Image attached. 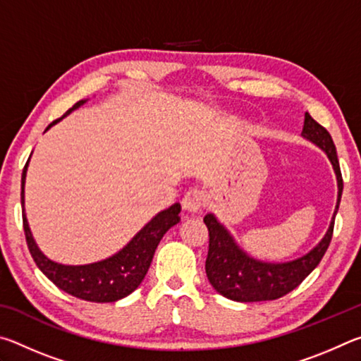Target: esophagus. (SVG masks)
I'll return each instance as SVG.
<instances>
[{
	"label": "esophagus",
	"mask_w": 361,
	"mask_h": 361,
	"mask_svg": "<svg viewBox=\"0 0 361 361\" xmlns=\"http://www.w3.org/2000/svg\"><path fill=\"white\" fill-rule=\"evenodd\" d=\"M204 200H205V194L202 191H199V189H191V191H188L185 194V197L181 200L183 210L191 212V213L199 212L202 209Z\"/></svg>",
	"instance_id": "1"
}]
</instances>
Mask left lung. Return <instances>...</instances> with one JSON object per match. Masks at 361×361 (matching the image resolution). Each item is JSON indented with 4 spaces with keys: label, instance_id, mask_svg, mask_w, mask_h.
<instances>
[{
    "label": "left lung",
    "instance_id": "8db88e82",
    "mask_svg": "<svg viewBox=\"0 0 361 361\" xmlns=\"http://www.w3.org/2000/svg\"><path fill=\"white\" fill-rule=\"evenodd\" d=\"M301 135L325 152L336 173L338 202H336L331 223H329L323 239L301 258L286 262H269L250 256L245 250L240 248L231 232L218 221V218L213 213H207L204 223L209 228L210 237L209 255L205 261L207 277L219 295L232 299V301L258 302L272 301V299L285 296L286 293L295 290L319 266L329 242H331L334 218L342 195V176L336 146L325 127L314 121L309 113L304 116Z\"/></svg>",
    "mask_w": 361,
    "mask_h": 361
}]
</instances>
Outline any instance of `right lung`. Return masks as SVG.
I'll use <instances>...</instances> for the list:
<instances>
[{
    "instance_id": "1",
    "label": "right lung",
    "mask_w": 361,
    "mask_h": 361,
    "mask_svg": "<svg viewBox=\"0 0 361 361\" xmlns=\"http://www.w3.org/2000/svg\"><path fill=\"white\" fill-rule=\"evenodd\" d=\"M87 100H79L75 106L70 108L62 118L75 111L79 106H82ZM59 119V121H60ZM59 121H54L46 130L51 129ZM30 157L23 167L22 173V216H23V231H25L27 245L30 253H32L36 266L39 271L51 280V282L59 286L60 290L68 293L71 296L90 302H114L119 299L129 296L132 291H135L140 283L148 272L151 266L152 256H154L159 242L164 234L180 223L178 213L181 212L180 204H173L167 210L159 212L157 215L146 223L140 229L132 240L127 243L124 248H121L118 253L109 256L106 259L90 262V264H60L41 252L39 247L36 245L32 231H30L28 219L25 215V178L28 169Z\"/></svg>"
}]
</instances>
